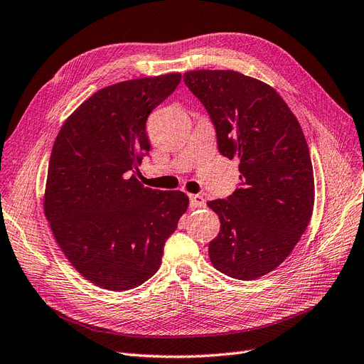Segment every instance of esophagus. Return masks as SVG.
I'll return each mask as SVG.
<instances>
[{
	"label": "esophagus",
	"instance_id": "obj_1",
	"mask_svg": "<svg viewBox=\"0 0 364 364\" xmlns=\"http://www.w3.org/2000/svg\"><path fill=\"white\" fill-rule=\"evenodd\" d=\"M191 207L192 208H200L205 207V199L200 195H191Z\"/></svg>",
	"mask_w": 364,
	"mask_h": 364
}]
</instances>
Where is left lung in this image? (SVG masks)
I'll return each mask as SVG.
<instances>
[{"label":"left lung","mask_w":364,"mask_h":364,"mask_svg":"<svg viewBox=\"0 0 364 364\" xmlns=\"http://www.w3.org/2000/svg\"><path fill=\"white\" fill-rule=\"evenodd\" d=\"M184 84L207 109L222 156L240 161V186L210 200L220 232L208 253L223 274L253 280L273 272L311 222L315 183L297 118L274 88L234 70H193Z\"/></svg>","instance_id":"1"}]
</instances>
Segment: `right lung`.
Listing matches in <instances>:
<instances>
[{"mask_svg": "<svg viewBox=\"0 0 364 364\" xmlns=\"http://www.w3.org/2000/svg\"><path fill=\"white\" fill-rule=\"evenodd\" d=\"M180 80L168 73L94 92L52 146L45 216L65 258L100 288L127 291L150 279L189 207L186 193L153 191L136 178L150 151L146 118Z\"/></svg>", "mask_w": 364, "mask_h": 364, "instance_id": "add662e5", "label": "right lung"}]
</instances>
